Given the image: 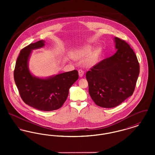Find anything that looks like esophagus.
<instances>
[{"label": "esophagus", "mask_w": 155, "mask_h": 155, "mask_svg": "<svg viewBox=\"0 0 155 155\" xmlns=\"http://www.w3.org/2000/svg\"><path fill=\"white\" fill-rule=\"evenodd\" d=\"M84 74V71H83L82 70H80L78 71V74H79V76H80V77H83Z\"/></svg>", "instance_id": "esophagus-1"}]
</instances>
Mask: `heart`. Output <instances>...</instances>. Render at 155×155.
Here are the masks:
<instances>
[{
  "label": "heart",
  "mask_w": 155,
  "mask_h": 155,
  "mask_svg": "<svg viewBox=\"0 0 155 155\" xmlns=\"http://www.w3.org/2000/svg\"><path fill=\"white\" fill-rule=\"evenodd\" d=\"M102 51L101 46L95 48L91 45H86L73 51L71 55L75 60L84 59V65L87 68H91L97 63Z\"/></svg>",
  "instance_id": "obj_1"
}]
</instances>
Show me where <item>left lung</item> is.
Masks as SVG:
<instances>
[{
  "instance_id": "8db88e82",
  "label": "left lung",
  "mask_w": 155,
  "mask_h": 155,
  "mask_svg": "<svg viewBox=\"0 0 155 155\" xmlns=\"http://www.w3.org/2000/svg\"><path fill=\"white\" fill-rule=\"evenodd\" d=\"M116 52L86 74L89 94L96 105L114 107L133 95L140 74L137 58L124 41L114 38Z\"/></svg>"
}]
</instances>
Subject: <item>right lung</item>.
<instances>
[{
    "instance_id": "add662e5",
    "label": "right lung",
    "mask_w": 155,
    "mask_h": 155,
    "mask_svg": "<svg viewBox=\"0 0 155 155\" xmlns=\"http://www.w3.org/2000/svg\"><path fill=\"white\" fill-rule=\"evenodd\" d=\"M41 40L22 49L17 59L14 78L22 101L39 110H54L66 101L70 87L78 78L75 70L47 77H38L30 71L29 60L32 51L43 48Z\"/></svg>"
}]
</instances>
